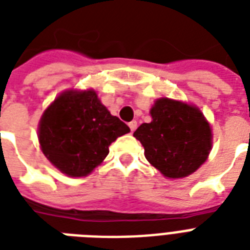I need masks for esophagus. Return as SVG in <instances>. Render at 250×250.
I'll use <instances>...</instances> for the list:
<instances>
[{
  "label": "esophagus",
  "mask_w": 250,
  "mask_h": 250,
  "mask_svg": "<svg viewBox=\"0 0 250 250\" xmlns=\"http://www.w3.org/2000/svg\"><path fill=\"white\" fill-rule=\"evenodd\" d=\"M128 127H129V129H131V131H135V129L137 128V122L136 121H132V122H129L128 123Z\"/></svg>",
  "instance_id": "34e87169"
}]
</instances>
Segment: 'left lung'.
Segmentation results:
<instances>
[{
    "mask_svg": "<svg viewBox=\"0 0 250 250\" xmlns=\"http://www.w3.org/2000/svg\"><path fill=\"white\" fill-rule=\"evenodd\" d=\"M152 122L133 136L144 146L145 158L170 179L188 176L209 156L213 135L201 110L186 102L158 98L150 109Z\"/></svg>",
    "mask_w": 250,
    "mask_h": 250,
    "instance_id": "obj_1",
    "label": "left lung"
}]
</instances>
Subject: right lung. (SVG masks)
<instances>
[{"instance_id":"obj_1","label":"right lung","mask_w":250,"mask_h":250,"mask_svg":"<svg viewBox=\"0 0 250 250\" xmlns=\"http://www.w3.org/2000/svg\"><path fill=\"white\" fill-rule=\"evenodd\" d=\"M128 132V125L110 114L93 89L61 93L39 123L42 153L72 178L90 174L109 154L110 144Z\"/></svg>"}]
</instances>
